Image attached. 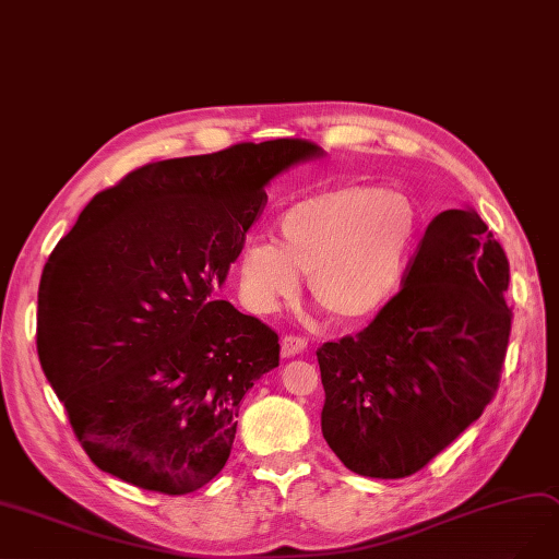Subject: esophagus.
I'll use <instances>...</instances> for the list:
<instances>
[{"mask_svg":"<svg viewBox=\"0 0 559 559\" xmlns=\"http://www.w3.org/2000/svg\"><path fill=\"white\" fill-rule=\"evenodd\" d=\"M308 341L304 336H295V334H285L283 336V343H281V355L283 357H295V355H301L306 349Z\"/></svg>","mask_w":559,"mask_h":559,"instance_id":"34e87169","label":"esophagus"}]
</instances>
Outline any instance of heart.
<instances>
[{
  "instance_id": "b5f03b06",
  "label": "heart",
  "mask_w": 559,
  "mask_h": 559,
  "mask_svg": "<svg viewBox=\"0 0 559 559\" xmlns=\"http://www.w3.org/2000/svg\"><path fill=\"white\" fill-rule=\"evenodd\" d=\"M417 204L373 183H336L278 216V243L248 241L237 258L239 297L258 316L276 313L311 274V293L343 318L376 316L405 278L419 237Z\"/></svg>"
}]
</instances>
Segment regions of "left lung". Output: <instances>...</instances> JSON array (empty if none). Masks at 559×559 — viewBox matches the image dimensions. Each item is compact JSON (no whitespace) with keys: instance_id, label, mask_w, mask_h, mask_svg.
<instances>
[{"instance_id":"1","label":"left lung","mask_w":559,"mask_h":559,"mask_svg":"<svg viewBox=\"0 0 559 559\" xmlns=\"http://www.w3.org/2000/svg\"><path fill=\"white\" fill-rule=\"evenodd\" d=\"M401 285L364 332L318 349L322 436L373 479L419 472L481 417L511 334L509 260L469 206L430 221Z\"/></svg>"}]
</instances>
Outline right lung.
<instances>
[{
  "label": "right lung",
  "mask_w": 559,
  "mask_h": 559,
  "mask_svg": "<svg viewBox=\"0 0 559 559\" xmlns=\"http://www.w3.org/2000/svg\"><path fill=\"white\" fill-rule=\"evenodd\" d=\"M318 156L313 142L278 138L142 165L55 246L38 285V359L98 469L163 495L223 469L239 403L281 345L216 290L264 186Z\"/></svg>",
  "instance_id": "right-lung-1"
}]
</instances>
